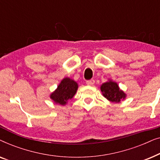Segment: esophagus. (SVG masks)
<instances>
[{
  "label": "esophagus",
  "mask_w": 160,
  "mask_h": 160,
  "mask_svg": "<svg viewBox=\"0 0 160 160\" xmlns=\"http://www.w3.org/2000/svg\"><path fill=\"white\" fill-rule=\"evenodd\" d=\"M86 83H87V84L88 85V86H93L94 84H95V80L91 79V80L87 81Z\"/></svg>",
  "instance_id": "34e87169"
}]
</instances>
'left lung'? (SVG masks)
<instances>
[{
  "mask_svg": "<svg viewBox=\"0 0 160 160\" xmlns=\"http://www.w3.org/2000/svg\"><path fill=\"white\" fill-rule=\"evenodd\" d=\"M100 89L106 99L113 102H119L126 98V94L119 89L117 83L109 81L100 87Z\"/></svg>",
  "mask_w": 160,
  "mask_h": 160,
  "instance_id": "8db88e82",
  "label": "left lung"
}]
</instances>
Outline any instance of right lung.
Returning <instances> with one entry per match:
<instances>
[{
	"label": "right lung",
	"mask_w": 160,
	"mask_h": 160,
	"mask_svg": "<svg viewBox=\"0 0 160 160\" xmlns=\"http://www.w3.org/2000/svg\"><path fill=\"white\" fill-rule=\"evenodd\" d=\"M78 89V84L75 81L69 78H65L59 84L58 88L50 95L51 99L57 104L65 105L75 95Z\"/></svg>",
	"instance_id": "obj_1"
}]
</instances>
